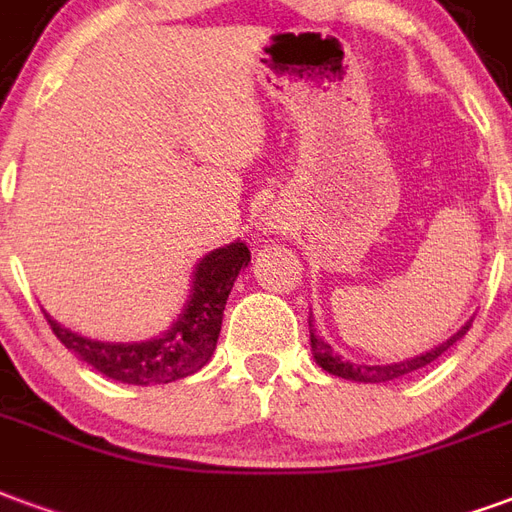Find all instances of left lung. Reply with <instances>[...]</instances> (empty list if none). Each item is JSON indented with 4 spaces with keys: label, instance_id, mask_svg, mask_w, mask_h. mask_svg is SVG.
I'll list each match as a JSON object with an SVG mask.
<instances>
[{
    "label": "left lung",
    "instance_id": "obj_1",
    "mask_svg": "<svg viewBox=\"0 0 512 512\" xmlns=\"http://www.w3.org/2000/svg\"><path fill=\"white\" fill-rule=\"evenodd\" d=\"M469 327H472V324H466L464 330H458L450 341L442 343V346H436V349H431V352H425L420 354V357H414V360H404V363H395V365L346 363V360H341L338 354H333V349H330L319 335L313 333V330H311V352H313V360L322 365L327 374L341 376V379H352V382H365V384L393 382V379H401V376L412 374V371H420V368H425L428 363L439 360V357H442V354H445L455 341H461V338L469 333Z\"/></svg>",
    "mask_w": 512,
    "mask_h": 512
}]
</instances>
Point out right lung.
Listing matches in <instances>:
<instances>
[{
	"instance_id": "1",
	"label": "right lung",
	"mask_w": 512,
	"mask_h": 512,
	"mask_svg": "<svg viewBox=\"0 0 512 512\" xmlns=\"http://www.w3.org/2000/svg\"><path fill=\"white\" fill-rule=\"evenodd\" d=\"M251 251L245 242L204 256L193 275V294L169 333L144 343H103L70 333L51 316V330L70 352L108 379L125 384H169L174 379L201 371L215 352L223 322V308L242 267H248Z\"/></svg>"
}]
</instances>
